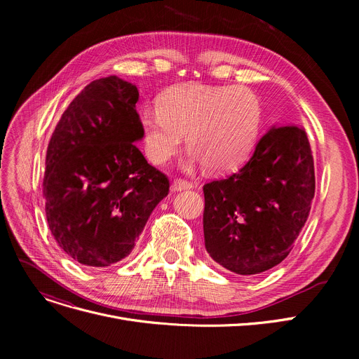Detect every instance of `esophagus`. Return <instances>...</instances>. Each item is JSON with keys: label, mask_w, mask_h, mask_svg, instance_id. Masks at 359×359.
Returning <instances> with one entry per match:
<instances>
[{"label": "esophagus", "mask_w": 359, "mask_h": 359, "mask_svg": "<svg viewBox=\"0 0 359 359\" xmlns=\"http://www.w3.org/2000/svg\"><path fill=\"white\" fill-rule=\"evenodd\" d=\"M191 187H192V184L189 182L182 180V179H176V180H173L172 187H170V189H172V192H182V191H186V189H191Z\"/></svg>", "instance_id": "esophagus-1"}]
</instances>
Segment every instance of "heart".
I'll use <instances>...</instances> for the list:
<instances>
[{
    "instance_id": "heart-1",
    "label": "heart",
    "mask_w": 359,
    "mask_h": 359,
    "mask_svg": "<svg viewBox=\"0 0 359 359\" xmlns=\"http://www.w3.org/2000/svg\"><path fill=\"white\" fill-rule=\"evenodd\" d=\"M263 121L257 94L238 86L182 84L168 88L158 104L140 111L148 160L164 164L182 145L191 158L218 173L230 172L249 157Z\"/></svg>"
}]
</instances>
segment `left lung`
<instances>
[{
	"instance_id": "obj_1",
	"label": "left lung",
	"mask_w": 359,
	"mask_h": 359,
	"mask_svg": "<svg viewBox=\"0 0 359 359\" xmlns=\"http://www.w3.org/2000/svg\"><path fill=\"white\" fill-rule=\"evenodd\" d=\"M316 179L306 130L273 125L237 173L203 186L205 249L238 275L272 269L309 218Z\"/></svg>"
}]
</instances>
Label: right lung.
I'll use <instances>...</instances> for the list:
<instances>
[{
  "instance_id": "right-lung-1",
  "label": "right lung",
  "mask_w": 359,
  "mask_h": 359,
  "mask_svg": "<svg viewBox=\"0 0 359 359\" xmlns=\"http://www.w3.org/2000/svg\"><path fill=\"white\" fill-rule=\"evenodd\" d=\"M137 86L116 75L94 80L56 125L46 151L45 211L60 248L81 265L104 268L125 259L168 179L148 164Z\"/></svg>"
}]
</instances>
